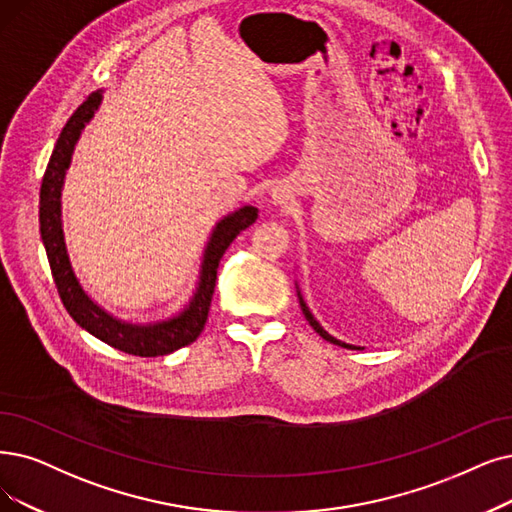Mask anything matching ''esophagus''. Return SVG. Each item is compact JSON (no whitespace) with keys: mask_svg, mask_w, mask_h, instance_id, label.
<instances>
[{"mask_svg":"<svg viewBox=\"0 0 512 512\" xmlns=\"http://www.w3.org/2000/svg\"><path fill=\"white\" fill-rule=\"evenodd\" d=\"M273 201L275 203H283L285 201V195L281 191H273Z\"/></svg>","mask_w":512,"mask_h":512,"instance_id":"1","label":"esophagus"}]
</instances>
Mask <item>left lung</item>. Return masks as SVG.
<instances>
[{"label": "left lung", "mask_w": 512, "mask_h": 512, "mask_svg": "<svg viewBox=\"0 0 512 512\" xmlns=\"http://www.w3.org/2000/svg\"><path fill=\"white\" fill-rule=\"evenodd\" d=\"M298 300H300V309H302V313H304V317H306V321L311 323V327L313 330L323 338V340H327V342H332V344H338V346H344V349H359V346H353V344H346V342H342V340H336L334 336H330L327 334L323 327L319 325V321L313 317V313L309 311V306H306V302H304V298H302V294H300V290H298Z\"/></svg>", "instance_id": "8db88e82"}]
</instances>
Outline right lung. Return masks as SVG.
<instances>
[{
	"label": "right lung",
	"instance_id": "add662e5",
	"mask_svg": "<svg viewBox=\"0 0 512 512\" xmlns=\"http://www.w3.org/2000/svg\"><path fill=\"white\" fill-rule=\"evenodd\" d=\"M100 100L102 92H92L84 100V105H79L77 111L69 117L67 126L56 140L42 180V189H39V233H42L58 296L63 300L67 313L79 327H84L86 332H90L98 340L107 342L113 349L124 351L128 355H170L182 349V346L195 342L201 334L203 325L208 321L220 258L227 252L233 239L243 229H248L252 222H256L258 210L254 206H243L216 222L212 237L206 245V252H203L197 290L191 302L187 304V309H182L178 315L166 321L142 325L121 321L109 315L105 309H100V306L86 294V290L81 288V283L71 267L63 231V203H60L65 174L71 166L73 149L81 136V130L86 128V124L100 107Z\"/></svg>",
	"mask_w": 512,
	"mask_h": 512
}]
</instances>
